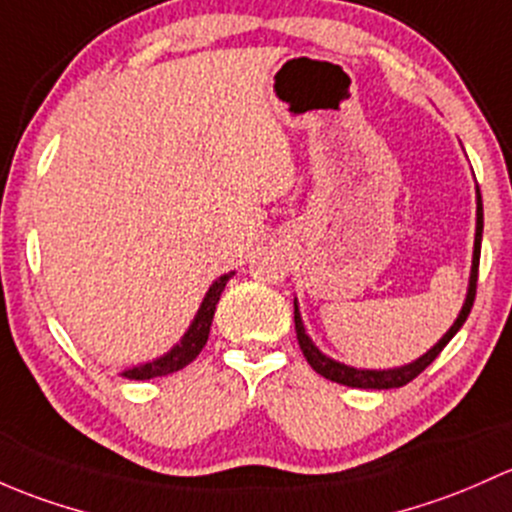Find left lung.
<instances>
[{"label":"left lung","instance_id":"left-lung-1","mask_svg":"<svg viewBox=\"0 0 512 512\" xmlns=\"http://www.w3.org/2000/svg\"><path fill=\"white\" fill-rule=\"evenodd\" d=\"M481 238H483V203H481V191L476 188V240H473V262H471V277H469V292H466V301L461 306L459 316H456L454 326L439 338V343H434L422 358H417L410 365H400V368H387V370H360V368H351L346 363H338V360L328 358L319 351V348L311 343V338L306 336L304 321H301L299 306L294 301V328H297V341L301 346V353H304L306 363L316 370L319 375H324L326 380H333V383H341L348 387H360V390H390V387H402L407 385L410 380L417 378L429 363H432L437 355L444 351L446 343L456 336L464 321L469 319L473 299H476V282H478V260H481Z\"/></svg>","mask_w":512,"mask_h":512}]
</instances>
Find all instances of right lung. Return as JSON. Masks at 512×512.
Listing matches in <instances>:
<instances>
[{
	"label": "right lung",
	"instance_id": "1",
	"mask_svg": "<svg viewBox=\"0 0 512 512\" xmlns=\"http://www.w3.org/2000/svg\"><path fill=\"white\" fill-rule=\"evenodd\" d=\"M233 274L235 272L223 274V277L215 279V282L211 284V289L206 292V297H203V301H201V309H198L196 319L191 321V326H188L184 338H181V341L176 343L169 353H164L161 358L149 360V363L134 365V368L122 370V378L152 380V378H161V375H169V373H176V370L186 368V365L203 351V346H206L208 333H211V324H213L215 304H218L220 294H223L225 284H228V279L233 277Z\"/></svg>",
	"mask_w": 512,
	"mask_h": 512
}]
</instances>
